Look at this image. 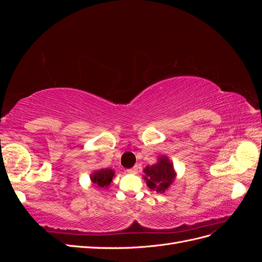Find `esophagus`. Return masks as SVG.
<instances>
[{
	"mask_svg": "<svg viewBox=\"0 0 262 262\" xmlns=\"http://www.w3.org/2000/svg\"><path fill=\"white\" fill-rule=\"evenodd\" d=\"M126 171L130 172V173H137L138 172V166H134L133 168H130V169H128Z\"/></svg>",
	"mask_w": 262,
	"mask_h": 262,
	"instance_id": "1",
	"label": "esophagus"
}]
</instances>
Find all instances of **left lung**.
Wrapping results in <instances>:
<instances>
[{
	"mask_svg": "<svg viewBox=\"0 0 262 262\" xmlns=\"http://www.w3.org/2000/svg\"><path fill=\"white\" fill-rule=\"evenodd\" d=\"M146 185L157 192H164L175 179L172 164L167 157H161L157 164L146 166L144 168Z\"/></svg>",
	"mask_w": 262,
	"mask_h": 262,
	"instance_id": "1",
	"label": "left lung"
}]
</instances>
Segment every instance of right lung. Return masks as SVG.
<instances>
[{
  "mask_svg": "<svg viewBox=\"0 0 262 262\" xmlns=\"http://www.w3.org/2000/svg\"><path fill=\"white\" fill-rule=\"evenodd\" d=\"M115 176V171L110 168H106V169H100L95 171L91 179L94 182V184L98 185L101 188H108L109 185L112 184L113 178Z\"/></svg>",
  "mask_w": 262,
  "mask_h": 262,
  "instance_id": "add662e5",
  "label": "right lung"
}]
</instances>
